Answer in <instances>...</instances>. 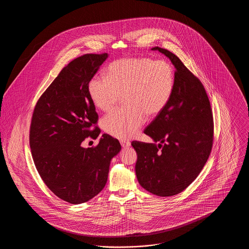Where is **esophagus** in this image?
<instances>
[{"instance_id":"obj_1","label":"esophagus","mask_w":249,"mask_h":249,"mask_svg":"<svg viewBox=\"0 0 249 249\" xmlns=\"http://www.w3.org/2000/svg\"><path fill=\"white\" fill-rule=\"evenodd\" d=\"M120 143H121V146L123 148H126V147H128V146L130 145V142L129 141H126V140H121Z\"/></svg>"}]
</instances>
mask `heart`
<instances>
[{"mask_svg": "<svg viewBox=\"0 0 249 249\" xmlns=\"http://www.w3.org/2000/svg\"><path fill=\"white\" fill-rule=\"evenodd\" d=\"M106 75L91 77L88 90L95 107L104 112L112 110L123 96L125 107L102 119L104 130L122 140L135 136L145 117L154 118L164 110L176 85L171 63L147 57L115 60Z\"/></svg>", "mask_w": 249, "mask_h": 249, "instance_id": "obj_1", "label": "heart"}]
</instances>
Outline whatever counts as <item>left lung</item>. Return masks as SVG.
I'll return each mask as SVG.
<instances>
[{
    "label": "left lung",
    "instance_id": "obj_1",
    "mask_svg": "<svg viewBox=\"0 0 249 249\" xmlns=\"http://www.w3.org/2000/svg\"><path fill=\"white\" fill-rule=\"evenodd\" d=\"M176 67L173 96L143 132L159 144L133 141L139 184L150 193L170 197L186 190L205 165L213 141V112L200 79L177 55L155 47Z\"/></svg>",
    "mask_w": 249,
    "mask_h": 249
}]
</instances>
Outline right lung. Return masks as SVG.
<instances>
[{
	"instance_id": "1",
	"label": "right lung",
	"mask_w": 249,
	"mask_h": 249,
	"mask_svg": "<svg viewBox=\"0 0 249 249\" xmlns=\"http://www.w3.org/2000/svg\"><path fill=\"white\" fill-rule=\"evenodd\" d=\"M107 53L72 59L41 95L34 109L30 146L36 169L56 196L72 204L92 199L107 184L119 140L104 133L99 143L84 148L101 130L88 85L107 59Z\"/></svg>"
}]
</instances>
